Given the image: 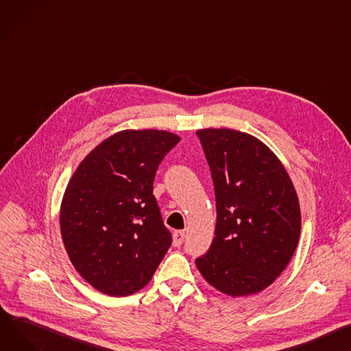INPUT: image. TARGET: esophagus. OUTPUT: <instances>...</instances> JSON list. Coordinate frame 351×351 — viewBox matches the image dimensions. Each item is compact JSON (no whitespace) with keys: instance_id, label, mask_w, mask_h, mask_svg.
<instances>
[{"instance_id":"34e87169","label":"esophagus","mask_w":351,"mask_h":351,"mask_svg":"<svg viewBox=\"0 0 351 351\" xmlns=\"http://www.w3.org/2000/svg\"><path fill=\"white\" fill-rule=\"evenodd\" d=\"M183 240H184V231L178 230V231L173 232V245L175 247H180Z\"/></svg>"}]
</instances>
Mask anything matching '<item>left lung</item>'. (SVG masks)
<instances>
[{
  "instance_id": "obj_1",
  "label": "left lung",
  "mask_w": 351,
  "mask_h": 351,
  "mask_svg": "<svg viewBox=\"0 0 351 351\" xmlns=\"http://www.w3.org/2000/svg\"><path fill=\"white\" fill-rule=\"evenodd\" d=\"M196 135L217 212L216 237L196 267L223 293L261 292L285 269L298 245L300 210L292 180L275 154L250 134L207 128Z\"/></svg>"
}]
</instances>
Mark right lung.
Wrapping results in <instances>:
<instances>
[{
	"instance_id": "1",
	"label": "right lung",
	"mask_w": 351,
	"mask_h": 351,
	"mask_svg": "<svg viewBox=\"0 0 351 351\" xmlns=\"http://www.w3.org/2000/svg\"><path fill=\"white\" fill-rule=\"evenodd\" d=\"M180 141L158 130L120 131L97 145L70 179L60 207L69 258L97 291L143 289L172 244L154 196L165 155Z\"/></svg>"
}]
</instances>
